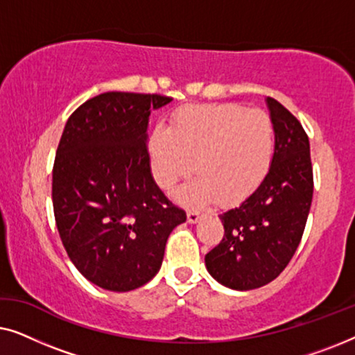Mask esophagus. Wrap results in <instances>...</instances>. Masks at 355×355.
<instances>
[{"label": "esophagus", "mask_w": 355, "mask_h": 355, "mask_svg": "<svg viewBox=\"0 0 355 355\" xmlns=\"http://www.w3.org/2000/svg\"><path fill=\"white\" fill-rule=\"evenodd\" d=\"M200 220V213H197V211H193V210H191L187 213V221L191 223V225H196V223Z\"/></svg>", "instance_id": "34e87169"}]
</instances>
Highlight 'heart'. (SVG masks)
I'll return each mask as SVG.
<instances>
[{
	"instance_id": "b5f03b06",
	"label": "heart",
	"mask_w": 355,
	"mask_h": 355,
	"mask_svg": "<svg viewBox=\"0 0 355 355\" xmlns=\"http://www.w3.org/2000/svg\"><path fill=\"white\" fill-rule=\"evenodd\" d=\"M273 152V121L241 105L189 106L176 114L171 130L158 128L150 139L153 176L163 189L193 169L200 174L176 193L187 205L244 200L265 179Z\"/></svg>"
}]
</instances>
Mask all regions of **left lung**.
I'll return each instance as SVG.
<instances>
[{
  "instance_id": "obj_1",
  "label": "left lung",
  "mask_w": 355,
  "mask_h": 355,
  "mask_svg": "<svg viewBox=\"0 0 355 355\" xmlns=\"http://www.w3.org/2000/svg\"><path fill=\"white\" fill-rule=\"evenodd\" d=\"M265 101L275 128L270 169L239 207L220 215L225 237L205 255L208 273L234 291L257 289L278 278L302 239L312 205L307 134L279 101Z\"/></svg>"
}]
</instances>
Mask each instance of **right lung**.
<instances>
[{"label": "right lung", "mask_w": 355, "mask_h": 355, "mask_svg": "<svg viewBox=\"0 0 355 355\" xmlns=\"http://www.w3.org/2000/svg\"><path fill=\"white\" fill-rule=\"evenodd\" d=\"M162 95L106 92L80 105L53 166V210L62 245L90 283L128 293L162 268L166 241L186 221L155 182L148 119Z\"/></svg>", "instance_id": "1"}]
</instances>
